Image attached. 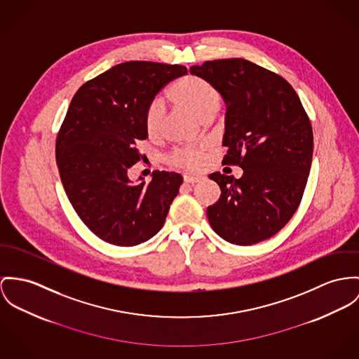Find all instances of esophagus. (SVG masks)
Listing matches in <instances>:
<instances>
[{"instance_id":"esophagus-1","label":"esophagus","mask_w":359,"mask_h":359,"mask_svg":"<svg viewBox=\"0 0 359 359\" xmlns=\"http://www.w3.org/2000/svg\"><path fill=\"white\" fill-rule=\"evenodd\" d=\"M183 180L187 184H196V183H201L203 180V177H201V176H184Z\"/></svg>"}]
</instances>
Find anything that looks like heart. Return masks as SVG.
Segmentation results:
<instances>
[{"label": "heart", "mask_w": 359, "mask_h": 359, "mask_svg": "<svg viewBox=\"0 0 359 359\" xmlns=\"http://www.w3.org/2000/svg\"><path fill=\"white\" fill-rule=\"evenodd\" d=\"M172 98L175 102L202 118L212 117L219 111L221 105L220 91L209 81L196 75H189L177 82L172 90ZM164 114L165 111L161 101L154 100L147 105L144 113V126L150 135L160 133ZM208 151V143L176 147L166 156V163L183 170H198L203 165Z\"/></svg>", "instance_id": "1"}]
</instances>
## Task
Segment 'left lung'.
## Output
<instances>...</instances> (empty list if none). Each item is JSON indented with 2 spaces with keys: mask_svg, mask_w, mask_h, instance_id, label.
Instances as JSON below:
<instances>
[{
  "mask_svg": "<svg viewBox=\"0 0 359 359\" xmlns=\"http://www.w3.org/2000/svg\"><path fill=\"white\" fill-rule=\"evenodd\" d=\"M190 72L220 91L228 109L222 165L243 169L241 179L209 176L221 195L208 208V220L229 243L266 241L302 201L313 157L310 118L290 83L245 58L205 61Z\"/></svg>",
  "mask_w": 359,
  "mask_h": 359,
  "instance_id": "1",
  "label": "left lung"
}]
</instances>
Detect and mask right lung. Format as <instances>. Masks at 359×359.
Segmentation results:
<instances>
[{"label": "right lung", "instance_id": "obj_1", "mask_svg": "<svg viewBox=\"0 0 359 359\" xmlns=\"http://www.w3.org/2000/svg\"><path fill=\"white\" fill-rule=\"evenodd\" d=\"M184 65L127 61L84 83L74 95L55 139L64 190L86 226L107 243L137 246L164 225L183 177L153 170L151 182L131 183L128 169L143 158L144 113L154 95Z\"/></svg>", "mask_w": 359, "mask_h": 359}]
</instances>
